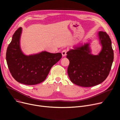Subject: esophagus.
I'll use <instances>...</instances> for the list:
<instances>
[{
    "mask_svg": "<svg viewBox=\"0 0 120 120\" xmlns=\"http://www.w3.org/2000/svg\"><path fill=\"white\" fill-rule=\"evenodd\" d=\"M67 52V49H64L63 50L62 52V54L63 56H65L66 55V53Z\"/></svg>",
    "mask_w": 120,
    "mask_h": 120,
    "instance_id": "esophagus-1",
    "label": "esophagus"
}]
</instances>
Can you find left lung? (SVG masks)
I'll return each mask as SVG.
<instances>
[{"label": "left lung", "mask_w": 120, "mask_h": 120, "mask_svg": "<svg viewBox=\"0 0 120 120\" xmlns=\"http://www.w3.org/2000/svg\"><path fill=\"white\" fill-rule=\"evenodd\" d=\"M98 35L103 47L98 55L90 53L88 44L67 53V58L70 61L68 73L75 85L93 86L102 83L109 76L114 59L111 41L105 31H99Z\"/></svg>", "instance_id": "obj_1"}]
</instances>
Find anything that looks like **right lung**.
I'll use <instances>...</instances> for the list:
<instances>
[{
  "instance_id": "add662e5",
  "label": "right lung",
  "mask_w": 120,
  "mask_h": 120,
  "mask_svg": "<svg viewBox=\"0 0 120 120\" xmlns=\"http://www.w3.org/2000/svg\"><path fill=\"white\" fill-rule=\"evenodd\" d=\"M21 31L20 27L15 31L7 49L6 60L9 70L19 83L27 85L39 84L46 79L50 68L60 60L62 55L43 52L34 55H25L19 45Z\"/></svg>"
}]
</instances>
